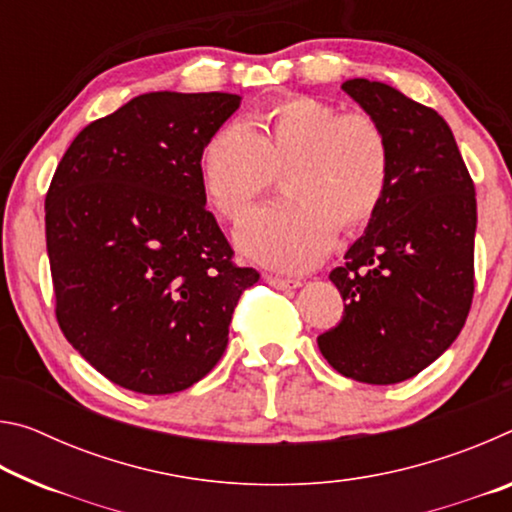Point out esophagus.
Wrapping results in <instances>:
<instances>
[{"label": "esophagus", "instance_id": "esophagus-1", "mask_svg": "<svg viewBox=\"0 0 512 512\" xmlns=\"http://www.w3.org/2000/svg\"><path fill=\"white\" fill-rule=\"evenodd\" d=\"M264 280L275 289H298L300 280H293V277H277V275H266Z\"/></svg>", "mask_w": 512, "mask_h": 512}]
</instances>
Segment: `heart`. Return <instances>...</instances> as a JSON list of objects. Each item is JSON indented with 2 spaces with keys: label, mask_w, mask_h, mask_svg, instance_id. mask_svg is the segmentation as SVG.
Here are the masks:
<instances>
[{
  "label": "heart",
  "mask_w": 512,
  "mask_h": 512,
  "mask_svg": "<svg viewBox=\"0 0 512 512\" xmlns=\"http://www.w3.org/2000/svg\"><path fill=\"white\" fill-rule=\"evenodd\" d=\"M391 169V140L377 117L305 94L271 103L255 126H221L201 153L203 192L232 223L287 171L289 201L253 212L237 230L241 253L280 271H305L339 228L366 225L384 203Z\"/></svg>",
  "instance_id": "1"
}]
</instances>
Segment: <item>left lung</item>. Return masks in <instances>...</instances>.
I'll use <instances>...</instances> for the list:
<instances>
[{
  "mask_svg": "<svg viewBox=\"0 0 512 512\" xmlns=\"http://www.w3.org/2000/svg\"><path fill=\"white\" fill-rule=\"evenodd\" d=\"M341 88L384 126L393 169L384 203L329 273L345 309L318 348L341 375L386 386L436 361L470 314L474 183L436 110L379 81Z\"/></svg>",
  "mask_w": 512,
  "mask_h": 512,
  "instance_id": "8db88e82",
  "label": "left lung"
}]
</instances>
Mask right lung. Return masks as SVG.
<instances>
[{
  "label": "right lung",
  "mask_w": 512,
  "mask_h": 512,
  "mask_svg": "<svg viewBox=\"0 0 512 512\" xmlns=\"http://www.w3.org/2000/svg\"><path fill=\"white\" fill-rule=\"evenodd\" d=\"M241 97L149 92L83 128L45 198L56 320L74 350L128 391L203 379L259 280L205 210L201 153Z\"/></svg>",
  "instance_id": "right-lung-1"
}]
</instances>
